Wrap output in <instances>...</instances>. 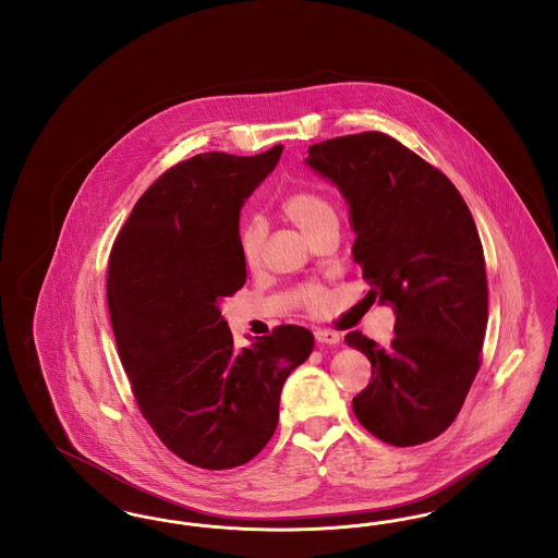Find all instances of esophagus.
Returning a JSON list of instances; mask_svg holds the SVG:
<instances>
[{"label": "esophagus", "instance_id": "34e87169", "mask_svg": "<svg viewBox=\"0 0 558 558\" xmlns=\"http://www.w3.org/2000/svg\"><path fill=\"white\" fill-rule=\"evenodd\" d=\"M316 339H318L319 343L337 345V343L341 341V335L335 332V330H330V328H318V330H316Z\"/></svg>", "mask_w": 558, "mask_h": 558}]
</instances>
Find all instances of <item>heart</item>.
<instances>
[{
    "label": "heart",
    "mask_w": 558,
    "mask_h": 558,
    "mask_svg": "<svg viewBox=\"0 0 558 558\" xmlns=\"http://www.w3.org/2000/svg\"><path fill=\"white\" fill-rule=\"evenodd\" d=\"M280 209L310 239L318 232L324 223L337 219L330 201L322 192L312 190V187H301V190L291 192L282 201ZM264 242H266V228L259 219H246L240 226L239 248L246 266L255 267L259 264ZM299 301L310 310H322L326 305V292L318 282H310L299 289Z\"/></svg>",
    "instance_id": "heart-1"
}]
</instances>
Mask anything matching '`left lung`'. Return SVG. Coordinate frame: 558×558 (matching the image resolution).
I'll list each match as a JSON object with an SVG mask.
<instances>
[{
	"label": "left lung",
	"instance_id": "8db88e82",
	"mask_svg": "<svg viewBox=\"0 0 558 558\" xmlns=\"http://www.w3.org/2000/svg\"><path fill=\"white\" fill-rule=\"evenodd\" d=\"M307 153L345 196L366 299L396 310L391 345L360 330L345 337L372 364L353 412L385 444L430 441L453 423L481 366L487 276L473 215L437 167L387 133L332 137Z\"/></svg>",
	"mask_w": 558,
	"mask_h": 558
}]
</instances>
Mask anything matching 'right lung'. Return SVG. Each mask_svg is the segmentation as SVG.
<instances>
[{
	"instance_id": "add662e5",
	"label": "right lung",
	"mask_w": 558,
	"mask_h": 558,
	"mask_svg": "<svg viewBox=\"0 0 558 558\" xmlns=\"http://www.w3.org/2000/svg\"><path fill=\"white\" fill-rule=\"evenodd\" d=\"M280 155L278 144L173 165L140 196L108 257L110 324L135 403L169 450L207 471L266 448L282 385L314 349V335L292 324L236 349L219 312L246 282L240 209Z\"/></svg>"
}]
</instances>
